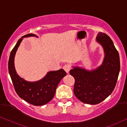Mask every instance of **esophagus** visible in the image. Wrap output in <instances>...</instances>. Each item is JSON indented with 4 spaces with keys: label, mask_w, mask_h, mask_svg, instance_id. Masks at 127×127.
I'll use <instances>...</instances> for the list:
<instances>
[{
    "label": "esophagus",
    "mask_w": 127,
    "mask_h": 127,
    "mask_svg": "<svg viewBox=\"0 0 127 127\" xmlns=\"http://www.w3.org/2000/svg\"><path fill=\"white\" fill-rule=\"evenodd\" d=\"M63 69L66 71V72L67 73H69V71L70 70V65L69 64H65L64 66H63Z\"/></svg>",
    "instance_id": "1"
}]
</instances>
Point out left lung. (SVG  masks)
<instances>
[{"label":"left lung","instance_id":"1","mask_svg":"<svg viewBox=\"0 0 127 127\" xmlns=\"http://www.w3.org/2000/svg\"><path fill=\"white\" fill-rule=\"evenodd\" d=\"M96 40L104 49L105 56L102 64L91 71L79 67L70 70L75 78V96L81 102L92 105L99 104L111 95L120 71L119 53L111 39L99 32Z\"/></svg>","mask_w":127,"mask_h":127}]
</instances>
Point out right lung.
Segmentation results:
<instances>
[{"instance_id":"add662e5","label":"right lung","mask_w":127,"mask_h":127,"mask_svg":"<svg viewBox=\"0 0 127 127\" xmlns=\"http://www.w3.org/2000/svg\"><path fill=\"white\" fill-rule=\"evenodd\" d=\"M37 37L33 34L23 36L12 49L8 61V70L15 90L19 97L34 105H43L52 99L55 90L61 79L66 75L63 69L51 71L43 79L38 81L29 82L25 80L17 73L14 66V57L23 38Z\"/></svg>"}]
</instances>
